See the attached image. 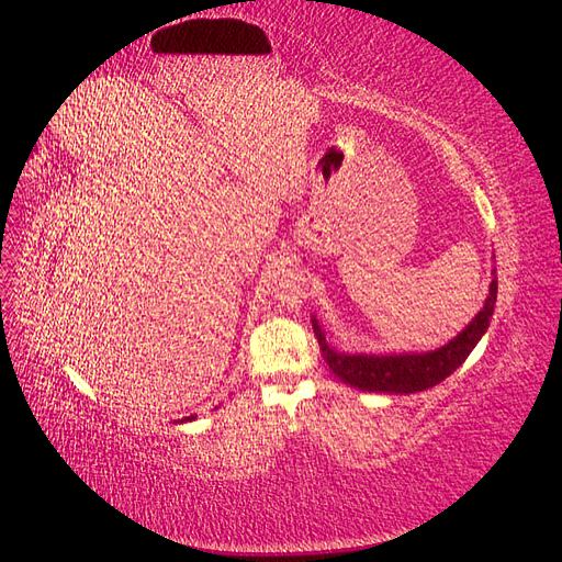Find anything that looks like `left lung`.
Returning a JSON list of instances; mask_svg holds the SVG:
<instances>
[{
    "label": "left lung",
    "instance_id": "left-lung-1",
    "mask_svg": "<svg viewBox=\"0 0 562 562\" xmlns=\"http://www.w3.org/2000/svg\"><path fill=\"white\" fill-rule=\"evenodd\" d=\"M494 304H497V268H492V281L483 308L472 317L463 331L434 351L347 353L326 342V334L317 315H311V322L328 370L342 383L362 392L413 394L442 383L449 374L463 366L465 358L485 336L490 319L494 315Z\"/></svg>",
    "mask_w": 562,
    "mask_h": 562
}]
</instances>
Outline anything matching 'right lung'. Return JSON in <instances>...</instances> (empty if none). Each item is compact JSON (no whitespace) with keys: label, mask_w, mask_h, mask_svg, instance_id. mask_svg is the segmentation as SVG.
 Returning a JSON list of instances; mask_svg holds the SVG:
<instances>
[{"label":"right lung","mask_w":562,"mask_h":562,"mask_svg":"<svg viewBox=\"0 0 562 562\" xmlns=\"http://www.w3.org/2000/svg\"><path fill=\"white\" fill-rule=\"evenodd\" d=\"M192 419H196V415H188V417H183V419H175V422L183 424V422H192Z\"/></svg>","instance_id":"add662e5"}]
</instances>
